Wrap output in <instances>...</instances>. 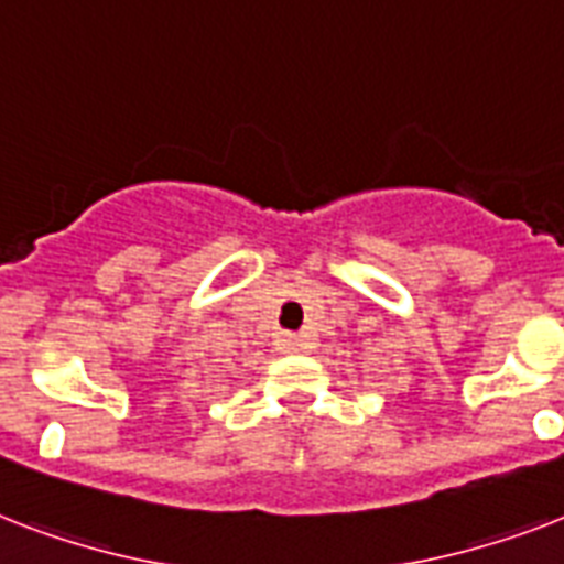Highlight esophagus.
<instances>
[{
	"label": "esophagus",
	"instance_id": "34e87169",
	"mask_svg": "<svg viewBox=\"0 0 564 564\" xmlns=\"http://www.w3.org/2000/svg\"><path fill=\"white\" fill-rule=\"evenodd\" d=\"M281 347L286 350V354H297V350H304V338L295 336V333H283Z\"/></svg>",
	"mask_w": 564,
	"mask_h": 564
}]
</instances>
